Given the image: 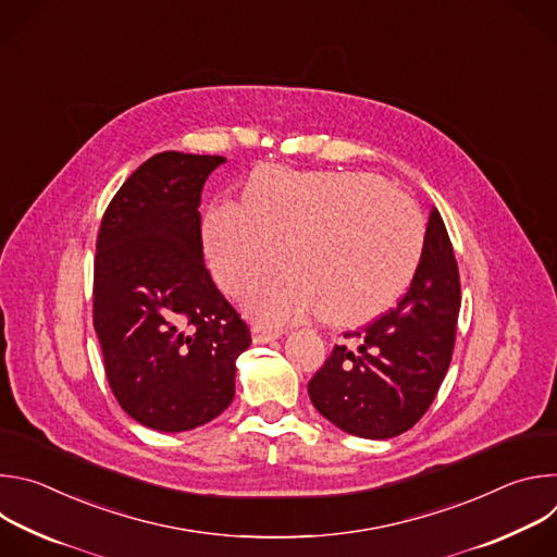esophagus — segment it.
Masks as SVG:
<instances>
[{
    "label": "esophagus",
    "instance_id": "obj_1",
    "mask_svg": "<svg viewBox=\"0 0 557 557\" xmlns=\"http://www.w3.org/2000/svg\"><path fill=\"white\" fill-rule=\"evenodd\" d=\"M251 337H253V344H269V342L280 337V331H271V329H264V326H253Z\"/></svg>",
    "mask_w": 557,
    "mask_h": 557
}]
</instances>
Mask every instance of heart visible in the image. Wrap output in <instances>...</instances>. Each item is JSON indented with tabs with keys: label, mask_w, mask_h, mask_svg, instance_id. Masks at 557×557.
Listing matches in <instances>:
<instances>
[{
	"label": "heart",
	"mask_w": 557,
	"mask_h": 557,
	"mask_svg": "<svg viewBox=\"0 0 557 557\" xmlns=\"http://www.w3.org/2000/svg\"><path fill=\"white\" fill-rule=\"evenodd\" d=\"M205 251L220 288L245 297L282 264L290 275L249 301L267 326L322 314L361 324L412 280L425 243L417 202L361 172L262 170L245 207L220 202L205 218Z\"/></svg>",
	"instance_id": "b5f03b06"
}]
</instances>
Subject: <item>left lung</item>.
I'll use <instances>...</instances> for the list:
<instances>
[{"label":"left lung","instance_id":"left-lung-1","mask_svg":"<svg viewBox=\"0 0 557 557\" xmlns=\"http://www.w3.org/2000/svg\"><path fill=\"white\" fill-rule=\"evenodd\" d=\"M460 280L441 213H430L423 253L401 301L348 344L333 348L308 381L310 401L339 430L361 438L408 432L432 406L456 342Z\"/></svg>","mask_w":557,"mask_h":557}]
</instances>
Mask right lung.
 Wrapping results in <instances>:
<instances>
[{
    "label": "right lung",
    "instance_id": "add662e5",
    "mask_svg": "<svg viewBox=\"0 0 557 557\" xmlns=\"http://www.w3.org/2000/svg\"><path fill=\"white\" fill-rule=\"evenodd\" d=\"M222 156L163 151L110 200L95 256L92 320L108 383L140 425L185 432L222 414L251 331L202 260L200 196Z\"/></svg>",
    "mask_w": 557,
    "mask_h": 557
}]
</instances>
